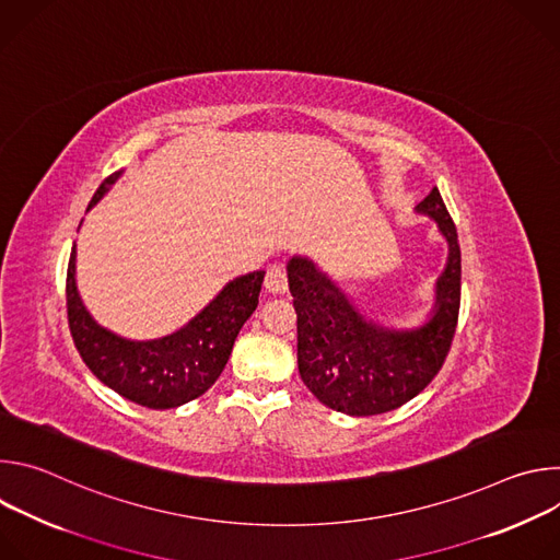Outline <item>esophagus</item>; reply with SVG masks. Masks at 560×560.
<instances>
[{
	"instance_id": "1",
	"label": "esophagus",
	"mask_w": 560,
	"mask_h": 560,
	"mask_svg": "<svg viewBox=\"0 0 560 560\" xmlns=\"http://www.w3.org/2000/svg\"><path fill=\"white\" fill-rule=\"evenodd\" d=\"M266 290L272 294H283L288 290V272L281 264H272L266 272Z\"/></svg>"
}]
</instances>
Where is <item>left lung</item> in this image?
<instances>
[{"label": "left lung", "instance_id": "obj_1", "mask_svg": "<svg viewBox=\"0 0 560 560\" xmlns=\"http://www.w3.org/2000/svg\"><path fill=\"white\" fill-rule=\"evenodd\" d=\"M447 238L450 257L436 281L430 322L417 330H387L365 318L352 301L305 257L288 264L296 310V361L307 389L324 406L374 417L401 408L443 368L460 307V248L456 225L439 188L417 206Z\"/></svg>", "mask_w": 560, "mask_h": 560}]
</instances>
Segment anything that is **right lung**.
<instances>
[{"label":"right lung","mask_w":560,"mask_h":560,"mask_svg":"<svg viewBox=\"0 0 560 560\" xmlns=\"http://www.w3.org/2000/svg\"><path fill=\"white\" fill-rule=\"evenodd\" d=\"M121 173L102 182L93 208ZM264 270L230 281L182 330L152 339L128 341L97 326L74 285V246L66 275L68 328L89 370L128 401L150 408H179L201 396L223 372L234 339L259 303Z\"/></svg>","instance_id":"1"}]
</instances>
